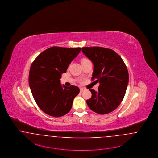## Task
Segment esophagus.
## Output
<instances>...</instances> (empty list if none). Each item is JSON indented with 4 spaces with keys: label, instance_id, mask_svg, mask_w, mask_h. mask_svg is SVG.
<instances>
[{
    "label": "esophagus",
    "instance_id": "esophagus-1",
    "mask_svg": "<svg viewBox=\"0 0 158 158\" xmlns=\"http://www.w3.org/2000/svg\"><path fill=\"white\" fill-rule=\"evenodd\" d=\"M80 92H82V91L84 90V89H83V88H80Z\"/></svg>",
    "mask_w": 158,
    "mask_h": 158
}]
</instances>
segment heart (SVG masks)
I'll return each mask as SVG.
<instances>
[{
	"label": "heart",
	"instance_id": "obj_1",
	"mask_svg": "<svg viewBox=\"0 0 158 158\" xmlns=\"http://www.w3.org/2000/svg\"><path fill=\"white\" fill-rule=\"evenodd\" d=\"M87 60V59H85V58H84V59H82V61H84V60Z\"/></svg>",
	"mask_w": 158,
	"mask_h": 158
}]
</instances>
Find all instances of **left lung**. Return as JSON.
Returning <instances> with one entry per match:
<instances>
[{"instance_id": "8db88e82", "label": "left lung", "mask_w": 158, "mask_h": 158, "mask_svg": "<svg viewBox=\"0 0 158 158\" xmlns=\"http://www.w3.org/2000/svg\"><path fill=\"white\" fill-rule=\"evenodd\" d=\"M82 52L94 65L92 80L99 82L98 91L89 89V109L100 114L109 113L122 102L129 82L127 67L120 56L109 48L83 47Z\"/></svg>"}]
</instances>
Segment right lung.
Masks as SVG:
<instances>
[{
  "label": "right lung",
  "instance_id": "obj_1",
  "mask_svg": "<svg viewBox=\"0 0 158 158\" xmlns=\"http://www.w3.org/2000/svg\"><path fill=\"white\" fill-rule=\"evenodd\" d=\"M80 51L81 48L52 47L41 52L31 66L29 84L32 96L41 110L51 116L68 113L80 92L74 85H62L60 78Z\"/></svg>",
  "mask_w": 158,
  "mask_h": 158
}]
</instances>
